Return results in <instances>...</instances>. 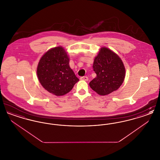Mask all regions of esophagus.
I'll return each mask as SVG.
<instances>
[{
	"mask_svg": "<svg viewBox=\"0 0 160 160\" xmlns=\"http://www.w3.org/2000/svg\"><path fill=\"white\" fill-rule=\"evenodd\" d=\"M80 80H84V81H88V77L86 76H84V77H81L80 78Z\"/></svg>",
	"mask_w": 160,
	"mask_h": 160,
	"instance_id": "esophagus-1",
	"label": "esophagus"
}]
</instances>
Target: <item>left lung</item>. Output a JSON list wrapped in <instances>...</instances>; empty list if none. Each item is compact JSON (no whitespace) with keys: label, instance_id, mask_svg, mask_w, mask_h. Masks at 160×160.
<instances>
[{"label":"left lung","instance_id":"obj_1","mask_svg":"<svg viewBox=\"0 0 160 160\" xmlns=\"http://www.w3.org/2000/svg\"><path fill=\"white\" fill-rule=\"evenodd\" d=\"M97 77L89 83L92 89L100 95L118 90L125 77V68L121 58L106 47L100 48L93 63Z\"/></svg>","mask_w":160,"mask_h":160}]
</instances>
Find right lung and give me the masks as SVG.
I'll return each instance as SVG.
<instances>
[{
    "mask_svg": "<svg viewBox=\"0 0 160 160\" xmlns=\"http://www.w3.org/2000/svg\"><path fill=\"white\" fill-rule=\"evenodd\" d=\"M69 58L62 46L52 48L42 55L37 69L38 80L46 91L62 96L79 81L70 68Z\"/></svg>",
    "mask_w": 160,
    "mask_h": 160,
    "instance_id": "1",
    "label": "right lung"
}]
</instances>
